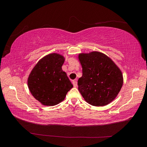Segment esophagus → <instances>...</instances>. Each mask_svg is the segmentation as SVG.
Returning a JSON list of instances; mask_svg holds the SVG:
<instances>
[{
  "label": "esophagus",
  "mask_w": 147,
  "mask_h": 147,
  "mask_svg": "<svg viewBox=\"0 0 147 147\" xmlns=\"http://www.w3.org/2000/svg\"><path fill=\"white\" fill-rule=\"evenodd\" d=\"M73 84L74 87H76L77 86V81L76 80H73Z\"/></svg>",
  "instance_id": "34e87169"
}]
</instances>
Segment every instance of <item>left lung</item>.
Here are the masks:
<instances>
[{
    "label": "left lung",
    "instance_id": "1",
    "mask_svg": "<svg viewBox=\"0 0 147 147\" xmlns=\"http://www.w3.org/2000/svg\"><path fill=\"white\" fill-rule=\"evenodd\" d=\"M78 59L82 67L78 90L84 100L94 106L111 102L123 84L121 69L109 57L98 51L80 53Z\"/></svg>",
    "mask_w": 147,
    "mask_h": 147
}]
</instances>
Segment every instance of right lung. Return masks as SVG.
Returning a JSON list of instances; mask_svg holds the SVG:
<instances>
[{"mask_svg":"<svg viewBox=\"0 0 147 147\" xmlns=\"http://www.w3.org/2000/svg\"><path fill=\"white\" fill-rule=\"evenodd\" d=\"M63 56L52 53L42 58L29 74L28 87L32 96L44 106H53L60 103L73 88L61 67Z\"/></svg>","mask_w":147,"mask_h":147,"instance_id":"add662e5","label":"right lung"}]
</instances>
